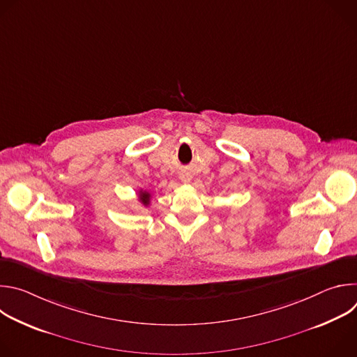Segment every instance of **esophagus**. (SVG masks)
<instances>
[{"label":"esophagus","mask_w":357,"mask_h":357,"mask_svg":"<svg viewBox=\"0 0 357 357\" xmlns=\"http://www.w3.org/2000/svg\"><path fill=\"white\" fill-rule=\"evenodd\" d=\"M190 174H188V172H183L182 175H181V179H182V182H185V183H188L189 181H190Z\"/></svg>","instance_id":"obj_1"}]
</instances>
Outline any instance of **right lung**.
<instances>
[{"label":"right lung","instance_id":"obj_1","mask_svg":"<svg viewBox=\"0 0 357 357\" xmlns=\"http://www.w3.org/2000/svg\"><path fill=\"white\" fill-rule=\"evenodd\" d=\"M149 197H151V195L148 192H142V190L139 192V200L144 203V205H148Z\"/></svg>","mask_w":357,"mask_h":357}]
</instances>
